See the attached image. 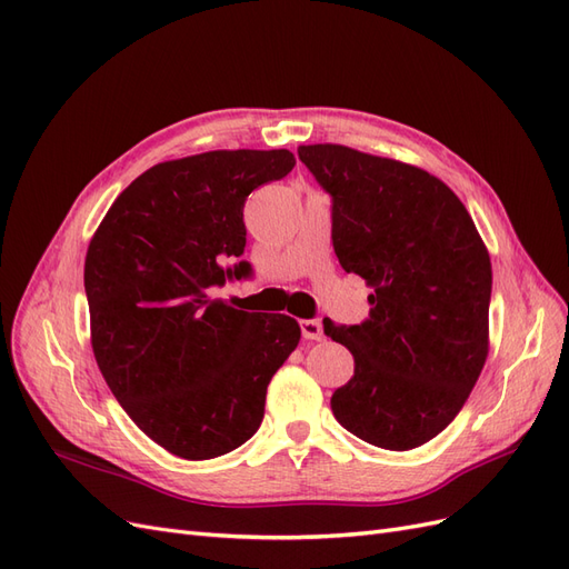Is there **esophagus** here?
<instances>
[{
	"instance_id": "1",
	"label": "esophagus",
	"mask_w": 569,
	"mask_h": 569,
	"mask_svg": "<svg viewBox=\"0 0 569 569\" xmlns=\"http://www.w3.org/2000/svg\"><path fill=\"white\" fill-rule=\"evenodd\" d=\"M301 335H303V339H308V341H320V339H325L322 322H320V320H301Z\"/></svg>"
}]
</instances>
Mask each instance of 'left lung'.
<instances>
[{
    "mask_svg": "<svg viewBox=\"0 0 569 569\" xmlns=\"http://www.w3.org/2000/svg\"><path fill=\"white\" fill-rule=\"evenodd\" d=\"M299 159L332 197L341 268L372 289L366 322L325 320L356 360L335 418L380 449H418L451 425L487 363L489 251L451 187L418 166L343 144H301Z\"/></svg>",
    "mask_w": 569,
    "mask_h": 569,
    "instance_id": "1",
    "label": "left lung"
}]
</instances>
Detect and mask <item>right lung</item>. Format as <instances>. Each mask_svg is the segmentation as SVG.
Returning a JSON list of instances; mask_svg holds the SVG:
<instances>
[{
    "label": "right lung",
    "instance_id": "1",
    "mask_svg": "<svg viewBox=\"0 0 569 569\" xmlns=\"http://www.w3.org/2000/svg\"><path fill=\"white\" fill-rule=\"evenodd\" d=\"M287 149H218L163 161L111 203L84 256L97 366L130 420L184 460L234 451L261 427L272 375L301 327L247 313L213 287L244 278V201L282 180Z\"/></svg>",
    "mask_w": 569,
    "mask_h": 569
}]
</instances>
